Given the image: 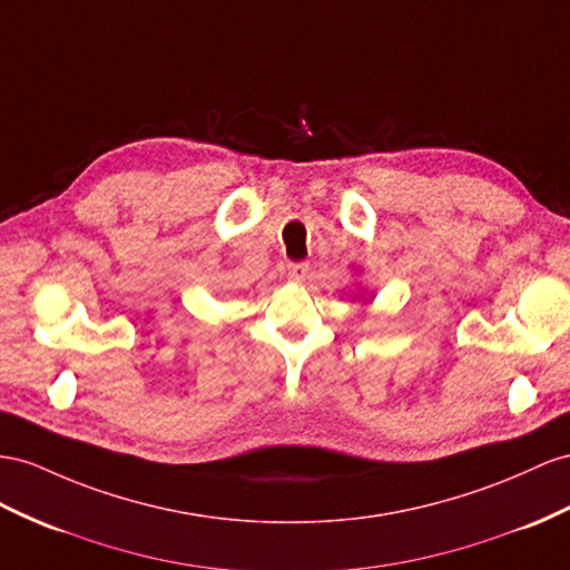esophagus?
<instances>
[{
  "instance_id": "esophagus-1",
  "label": "esophagus",
  "mask_w": 570,
  "mask_h": 570,
  "mask_svg": "<svg viewBox=\"0 0 570 570\" xmlns=\"http://www.w3.org/2000/svg\"><path fill=\"white\" fill-rule=\"evenodd\" d=\"M308 272H311L308 262H294V265H288V279L296 284H303L305 279H308Z\"/></svg>"
}]
</instances>
